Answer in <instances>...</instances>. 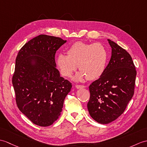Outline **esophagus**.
<instances>
[{
	"label": "esophagus",
	"instance_id": "obj_1",
	"mask_svg": "<svg viewBox=\"0 0 147 147\" xmlns=\"http://www.w3.org/2000/svg\"><path fill=\"white\" fill-rule=\"evenodd\" d=\"M85 86L84 85H80V84H76V88H78V89H81V88H84Z\"/></svg>",
	"mask_w": 147,
	"mask_h": 147
}]
</instances>
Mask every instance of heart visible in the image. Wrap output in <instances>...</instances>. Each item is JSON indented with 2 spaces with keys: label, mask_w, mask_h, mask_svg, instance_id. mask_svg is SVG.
Wrapping results in <instances>:
<instances>
[{
  "label": "heart",
  "mask_w": 147,
  "mask_h": 147,
  "mask_svg": "<svg viewBox=\"0 0 147 147\" xmlns=\"http://www.w3.org/2000/svg\"><path fill=\"white\" fill-rule=\"evenodd\" d=\"M67 54H59L56 64L64 76H70L78 68L81 72L76 76L78 80L86 77L88 80H95L104 73L108 62V52L99 42H74L68 47Z\"/></svg>",
  "instance_id": "1"
}]
</instances>
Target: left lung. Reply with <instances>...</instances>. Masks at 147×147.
Returning a JSON list of instances; mask_svg holds the SVG:
<instances>
[{
    "label": "left lung",
    "mask_w": 147,
    "mask_h": 147,
    "mask_svg": "<svg viewBox=\"0 0 147 147\" xmlns=\"http://www.w3.org/2000/svg\"><path fill=\"white\" fill-rule=\"evenodd\" d=\"M111 57L103 75L89 86L87 107L93 119L101 124L115 120L134 96L136 71L127 51L108 39Z\"/></svg>",
    "instance_id": "8db88e82"
}]
</instances>
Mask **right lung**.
Instances as JSON below:
<instances>
[{
    "mask_svg": "<svg viewBox=\"0 0 147 147\" xmlns=\"http://www.w3.org/2000/svg\"><path fill=\"white\" fill-rule=\"evenodd\" d=\"M66 40L41 34L20 49L16 59L12 84L19 110L33 123L47 127L61 115L71 82L56 68V51Z\"/></svg>",
    "mask_w": 147,
    "mask_h": 147,
    "instance_id": "add662e5",
    "label": "right lung"
}]
</instances>
